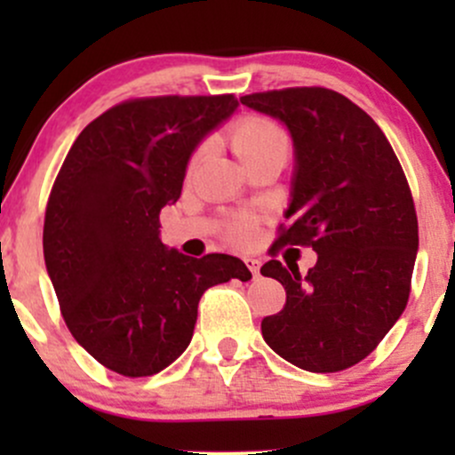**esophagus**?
Masks as SVG:
<instances>
[{"mask_svg": "<svg viewBox=\"0 0 455 455\" xmlns=\"http://www.w3.org/2000/svg\"><path fill=\"white\" fill-rule=\"evenodd\" d=\"M244 264L249 266L251 275H253V279H255L257 275H259V266H261V261H259V259H255V257H244Z\"/></svg>", "mask_w": 455, "mask_h": 455, "instance_id": "obj_1", "label": "esophagus"}]
</instances>
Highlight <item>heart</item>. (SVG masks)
I'll list each match as a JSON object with an SVG mask.
<instances>
[{
  "instance_id": "heart-1",
  "label": "heart",
  "mask_w": 455,
  "mask_h": 455,
  "mask_svg": "<svg viewBox=\"0 0 455 455\" xmlns=\"http://www.w3.org/2000/svg\"><path fill=\"white\" fill-rule=\"evenodd\" d=\"M231 147L235 151L237 158L242 163H251V160L261 156L264 151L275 149V147H288L286 134L275 125L270 118L264 116H246L242 121H237L231 130ZM202 154L204 149H198L189 160V172H194L196 167L200 164ZM255 235V224L251 220L240 218V220H233L228 224V237L237 244H249Z\"/></svg>"
}]
</instances>
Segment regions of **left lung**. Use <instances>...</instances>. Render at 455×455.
Segmentation results:
<instances>
[{
    "instance_id": "left-lung-1",
    "label": "left lung",
    "mask_w": 455,
    "mask_h": 455,
    "mask_svg": "<svg viewBox=\"0 0 455 455\" xmlns=\"http://www.w3.org/2000/svg\"><path fill=\"white\" fill-rule=\"evenodd\" d=\"M279 118L295 142L292 200L279 246H313L316 264L270 259L264 277L286 288V306L264 316V341L308 371H341L363 361L405 310L419 218L414 198L380 127L328 87H283L242 96Z\"/></svg>"
}]
</instances>
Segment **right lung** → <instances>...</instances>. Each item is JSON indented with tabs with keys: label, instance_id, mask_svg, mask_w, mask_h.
Listing matches in <instances>:
<instances>
[{
	"label": "right lung",
	"instance_id": "add662e5",
	"mask_svg": "<svg viewBox=\"0 0 455 455\" xmlns=\"http://www.w3.org/2000/svg\"><path fill=\"white\" fill-rule=\"evenodd\" d=\"M235 108L233 94L123 100L63 160L45 206V268L72 337L116 374L167 368L194 337L206 288L251 279L237 257L167 251L158 231L198 142Z\"/></svg>",
	"mask_w": 455,
	"mask_h": 455
}]
</instances>
